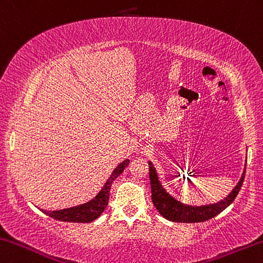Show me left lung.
<instances>
[{
	"label": "left lung",
	"instance_id": "8db88e82",
	"mask_svg": "<svg viewBox=\"0 0 263 263\" xmlns=\"http://www.w3.org/2000/svg\"><path fill=\"white\" fill-rule=\"evenodd\" d=\"M149 164V179H151L152 185V200L159 213L164 219L173 222H183V223H195V222H203L211 220L212 217L216 216L217 214L223 212L232 202L235 200L237 194H239L241 185L243 183L246 167L243 174L235 188L230 192L227 197L223 200L213 204L205 205H189L184 204L182 202L174 199L172 195L165 192V189L161 184L159 176H157L156 169L151 161Z\"/></svg>",
	"mask_w": 263,
	"mask_h": 263
}]
</instances>
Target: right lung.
<instances>
[{"label": "right lung", "instance_id": "right-lung-1", "mask_svg": "<svg viewBox=\"0 0 263 263\" xmlns=\"http://www.w3.org/2000/svg\"><path fill=\"white\" fill-rule=\"evenodd\" d=\"M129 163V160H124L123 162H121L118 167L114 169V172L111 173V175L109 176L107 182L101 189L100 193L96 195L94 199L90 200L86 203L76 205V207L66 208V209H60V211H43L41 212L46 214V215L52 217V219L64 221V222H79V223H88L98 219V217L104 212V209L107 208L108 201H109V192H110L111 183L114 182L115 179H118V176L121 173L124 171V168L127 167Z\"/></svg>", "mask_w": 263, "mask_h": 263}]
</instances>
